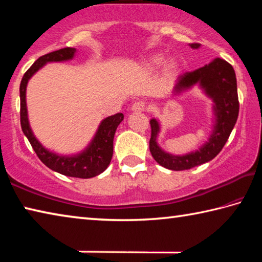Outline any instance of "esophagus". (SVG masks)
Here are the masks:
<instances>
[{"instance_id":"1","label":"esophagus","mask_w":262,"mask_h":262,"mask_svg":"<svg viewBox=\"0 0 262 262\" xmlns=\"http://www.w3.org/2000/svg\"><path fill=\"white\" fill-rule=\"evenodd\" d=\"M130 110L133 111V112H143V111L145 110V103L142 100L135 101V103L132 105Z\"/></svg>"}]
</instances>
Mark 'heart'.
<instances>
[{"mask_svg": "<svg viewBox=\"0 0 262 262\" xmlns=\"http://www.w3.org/2000/svg\"><path fill=\"white\" fill-rule=\"evenodd\" d=\"M162 62H163V57L162 56L155 55L152 57H150V59L148 60L147 66H148L149 68H157V67H159V66L162 64ZM178 68H179L178 62H176L173 60L167 61L166 63H165V72L168 73V74L176 73L177 70H178Z\"/></svg>", "mask_w": 262, "mask_h": 262, "instance_id": "heart-1", "label": "heart"}]
</instances>
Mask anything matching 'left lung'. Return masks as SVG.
Listing matches in <instances>:
<instances>
[{
	"label": "left lung",
	"mask_w": 262,
	"mask_h": 262,
	"mask_svg": "<svg viewBox=\"0 0 262 262\" xmlns=\"http://www.w3.org/2000/svg\"><path fill=\"white\" fill-rule=\"evenodd\" d=\"M189 46L198 50L200 43H189ZM196 84L202 89L205 95L212 100V112H214V128L209 139L199 150L186 155H172L164 151L157 143L161 125L157 119L150 120V126H151V137L149 142L150 152L159 165L168 170H189L194 166L211 161L227 143L236 125L239 113V101L236 74L232 66L223 59L217 57L210 63L194 72L185 73L177 79L173 95L183 94L184 91L189 90Z\"/></svg>",
	"instance_id": "1"
}]
</instances>
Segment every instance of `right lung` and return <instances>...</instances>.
I'll use <instances>...</instances> for the list:
<instances>
[{
  "label": "right lung",
  "mask_w": 262,
  "mask_h": 262,
  "mask_svg": "<svg viewBox=\"0 0 262 262\" xmlns=\"http://www.w3.org/2000/svg\"><path fill=\"white\" fill-rule=\"evenodd\" d=\"M75 53H76V50L72 47H66L59 51L48 53V54L39 57L24 74L19 86L20 126L24 135L28 137L29 142L32 145L34 152L47 167L67 177L89 179L100 174L110 165L113 156L114 134L118 126L123 120V114L117 113L105 118L100 122L94 139L91 140L88 147L81 152L67 156V155H59L51 151L38 141L30 127L28 107H26V86H28L30 78L48 62L72 60L75 56Z\"/></svg>",
  "instance_id": "obj_1"
}]
</instances>
